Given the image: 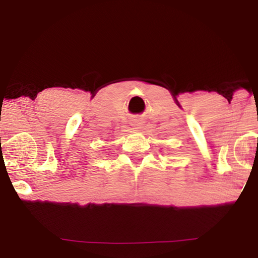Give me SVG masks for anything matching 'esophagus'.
<instances>
[{
  "label": "esophagus",
  "instance_id": "obj_1",
  "mask_svg": "<svg viewBox=\"0 0 258 258\" xmlns=\"http://www.w3.org/2000/svg\"><path fill=\"white\" fill-rule=\"evenodd\" d=\"M140 124H141V123H140V122H136V123H134V124H133V125H135V126H136V128H139V126H140Z\"/></svg>",
  "mask_w": 258,
  "mask_h": 258
}]
</instances>
